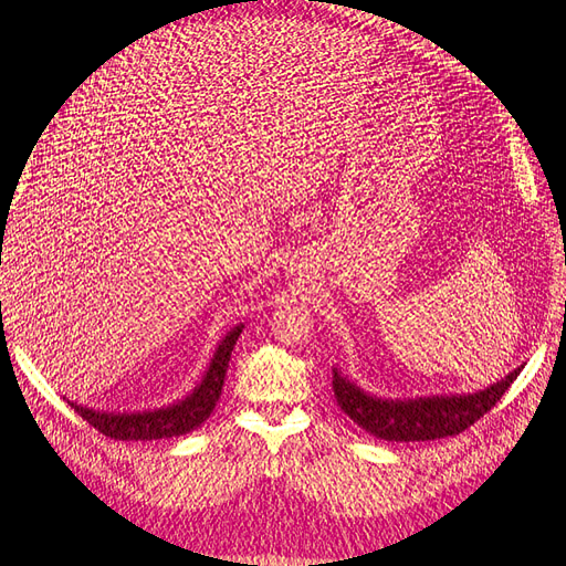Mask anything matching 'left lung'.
Returning <instances> with one entry per match:
<instances>
[{
	"instance_id": "1",
	"label": "left lung",
	"mask_w": 566,
	"mask_h": 566,
	"mask_svg": "<svg viewBox=\"0 0 566 566\" xmlns=\"http://www.w3.org/2000/svg\"><path fill=\"white\" fill-rule=\"evenodd\" d=\"M520 370L522 368H515L501 382L474 394L401 401L373 397L333 368V391L337 406L368 434L385 441H430L465 432L501 401L507 387L517 380Z\"/></svg>"
}]
</instances>
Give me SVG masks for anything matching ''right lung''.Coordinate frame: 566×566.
Here are the masks:
<instances>
[{
	"label": "right lung",
	"mask_w": 566,
	"mask_h": 566,
	"mask_svg": "<svg viewBox=\"0 0 566 566\" xmlns=\"http://www.w3.org/2000/svg\"><path fill=\"white\" fill-rule=\"evenodd\" d=\"M2 312V310H0ZM243 333V323L231 328L224 339L219 342L210 368L205 370L200 385L188 394L186 399L169 403L156 410H139V413H106V410H94L87 406H80L67 401L75 413L87 420L94 430L119 441H150V439H169L181 437L186 432L196 430L205 420L210 418L214 410L221 387H224L227 368L231 361V352L235 347L238 335Z\"/></svg>",
	"instance_id": "1"
}]
</instances>
